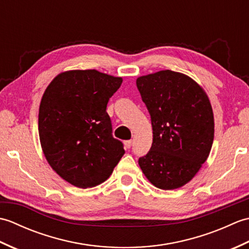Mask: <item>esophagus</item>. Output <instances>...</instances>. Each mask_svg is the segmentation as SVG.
<instances>
[{"label":"esophagus","instance_id":"1","mask_svg":"<svg viewBox=\"0 0 249 249\" xmlns=\"http://www.w3.org/2000/svg\"><path fill=\"white\" fill-rule=\"evenodd\" d=\"M124 143H125V146L127 147V149H129V147L133 145V140H127V141H125Z\"/></svg>","mask_w":249,"mask_h":249}]
</instances>
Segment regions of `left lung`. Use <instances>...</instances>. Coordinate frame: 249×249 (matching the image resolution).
<instances>
[{
	"label": "left lung",
	"instance_id": "obj_1",
	"mask_svg": "<svg viewBox=\"0 0 249 249\" xmlns=\"http://www.w3.org/2000/svg\"><path fill=\"white\" fill-rule=\"evenodd\" d=\"M136 83L153 128L152 146L139 166L154 186L181 187L212 149L214 116L208 95L192 78L169 70L139 77Z\"/></svg>",
	"mask_w": 249,
	"mask_h": 249
}]
</instances>
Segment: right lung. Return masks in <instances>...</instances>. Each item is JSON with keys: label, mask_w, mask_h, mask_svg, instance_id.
Returning <instances> with one entry per match:
<instances>
[{"label": "right lung", "mask_w": 249, "mask_h": 249, "mask_svg": "<svg viewBox=\"0 0 249 249\" xmlns=\"http://www.w3.org/2000/svg\"><path fill=\"white\" fill-rule=\"evenodd\" d=\"M122 81L95 70L70 71L57 75L43 95L38 114L41 149L51 168L73 186L102 184L124 155L106 111Z\"/></svg>", "instance_id": "add662e5"}]
</instances>
